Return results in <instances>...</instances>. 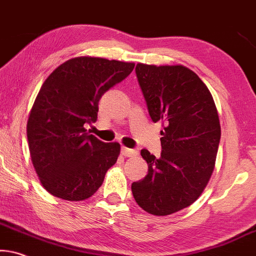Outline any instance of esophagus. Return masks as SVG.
Segmentation results:
<instances>
[{"label": "esophagus", "instance_id": "esophagus-1", "mask_svg": "<svg viewBox=\"0 0 256 256\" xmlns=\"http://www.w3.org/2000/svg\"><path fill=\"white\" fill-rule=\"evenodd\" d=\"M138 151L134 150V148H122V154L125 157H134L137 156Z\"/></svg>", "mask_w": 256, "mask_h": 256}]
</instances>
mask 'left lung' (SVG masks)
I'll return each mask as SVG.
<instances>
[{"label": "left lung", "instance_id": "1", "mask_svg": "<svg viewBox=\"0 0 256 256\" xmlns=\"http://www.w3.org/2000/svg\"><path fill=\"white\" fill-rule=\"evenodd\" d=\"M136 74L163 137L160 158L140 151L148 174L131 190L148 214L171 215L192 206L212 177L221 138L218 108L206 84L182 64H137Z\"/></svg>", "mask_w": 256, "mask_h": 256}]
</instances>
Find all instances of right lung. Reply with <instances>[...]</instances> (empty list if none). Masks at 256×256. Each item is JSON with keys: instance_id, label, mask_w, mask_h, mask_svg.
<instances>
[{"instance_id": "1", "label": "right lung", "mask_w": 256, "mask_h": 256, "mask_svg": "<svg viewBox=\"0 0 256 256\" xmlns=\"http://www.w3.org/2000/svg\"><path fill=\"white\" fill-rule=\"evenodd\" d=\"M134 68V62L78 56L42 84L29 112L27 138L38 180L53 196L87 200L116 164L120 144L99 140L85 124L96 120L102 96Z\"/></svg>"}]
</instances>
